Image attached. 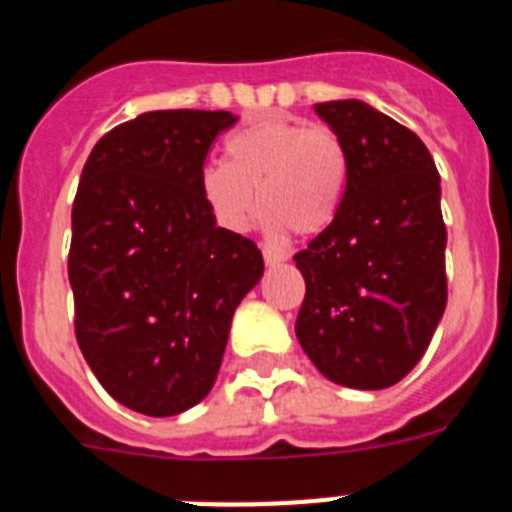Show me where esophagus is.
<instances>
[{"label": "esophagus", "mask_w": 512, "mask_h": 512, "mask_svg": "<svg viewBox=\"0 0 512 512\" xmlns=\"http://www.w3.org/2000/svg\"><path fill=\"white\" fill-rule=\"evenodd\" d=\"M261 253H264V261L269 266L282 264V261L287 259V251H284L282 246H277V243H269V241L261 243Z\"/></svg>", "instance_id": "esophagus-1"}]
</instances>
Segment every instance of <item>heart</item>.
Returning a JSON list of instances; mask_svg holds the SVG:
<instances>
[{
	"label": "heart",
	"mask_w": 512,
	"mask_h": 512,
	"mask_svg": "<svg viewBox=\"0 0 512 512\" xmlns=\"http://www.w3.org/2000/svg\"><path fill=\"white\" fill-rule=\"evenodd\" d=\"M348 179L351 158L338 130L264 117L228 135L225 161L202 166L200 194L225 230L246 228L261 205L269 233L315 235L336 220Z\"/></svg>",
	"instance_id": "obj_1"
}]
</instances>
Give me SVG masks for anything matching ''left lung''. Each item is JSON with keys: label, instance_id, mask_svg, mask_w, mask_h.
I'll list each match as a JSON object with an SVG mask.
<instances>
[{"label": "left lung", "instance_id": "1", "mask_svg": "<svg viewBox=\"0 0 512 512\" xmlns=\"http://www.w3.org/2000/svg\"><path fill=\"white\" fill-rule=\"evenodd\" d=\"M351 158L336 220L295 253L297 338L330 382L384 390L423 359L446 310L441 176L423 140L359 99L318 102Z\"/></svg>", "mask_w": 512, "mask_h": 512}]
</instances>
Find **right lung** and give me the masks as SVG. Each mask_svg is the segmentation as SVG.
I'll use <instances>...</instances> for the list:
<instances>
[{"label": "right lung", "mask_w": 512, "mask_h": 512, "mask_svg": "<svg viewBox=\"0 0 512 512\" xmlns=\"http://www.w3.org/2000/svg\"><path fill=\"white\" fill-rule=\"evenodd\" d=\"M225 110H158L89 153L71 210L74 330L94 377L135 413L166 418L215 384L238 302L264 274L251 238L217 228L200 171Z\"/></svg>", "instance_id": "obj_1"}]
</instances>
